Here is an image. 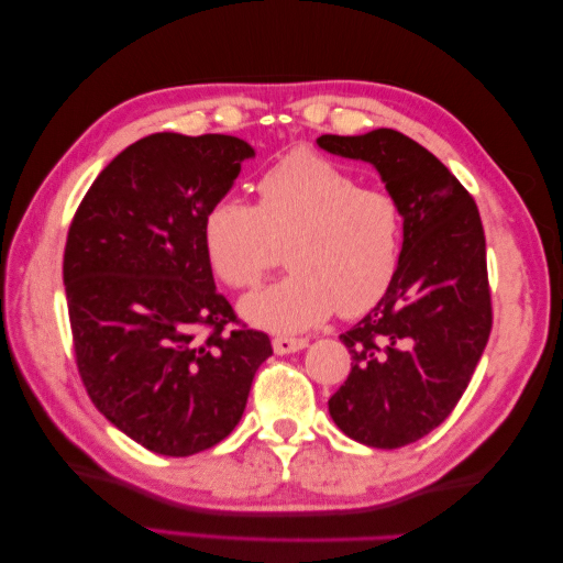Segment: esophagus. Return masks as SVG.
I'll return each instance as SVG.
<instances>
[{"instance_id": "34e87169", "label": "esophagus", "mask_w": 563, "mask_h": 563, "mask_svg": "<svg viewBox=\"0 0 563 563\" xmlns=\"http://www.w3.org/2000/svg\"><path fill=\"white\" fill-rule=\"evenodd\" d=\"M272 346L276 354H291L307 346V339H291V336H274Z\"/></svg>"}]
</instances>
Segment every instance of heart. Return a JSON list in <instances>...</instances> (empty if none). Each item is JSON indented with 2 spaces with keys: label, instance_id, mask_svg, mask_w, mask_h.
Masks as SVG:
<instances>
[{
  "label": "heart",
  "instance_id": "b5f03b06",
  "mask_svg": "<svg viewBox=\"0 0 563 563\" xmlns=\"http://www.w3.org/2000/svg\"><path fill=\"white\" fill-rule=\"evenodd\" d=\"M205 246L232 289H254L287 249L291 272L246 297L242 311L262 329L301 331L334 309L358 317L384 299L401 262L404 209L391 191L297 150L262 174L256 205L219 199L209 209Z\"/></svg>",
  "mask_w": 563,
  "mask_h": 563
}]
</instances>
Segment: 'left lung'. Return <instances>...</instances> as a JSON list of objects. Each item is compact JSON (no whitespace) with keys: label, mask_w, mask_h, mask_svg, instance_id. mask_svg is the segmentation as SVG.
I'll list each match as a JSON object with an SVG mask.
<instances>
[{"label":"left lung","mask_w":563,"mask_h":563,"mask_svg":"<svg viewBox=\"0 0 563 563\" xmlns=\"http://www.w3.org/2000/svg\"><path fill=\"white\" fill-rule=\"evenodd\" d=\"M331 154L379 169L404 209L399 272L384 299L344 331L352 372L329 399L358 444L399 449L444 421L466 391L492 334L486 239L464 184L409 136L374 129L321 134Z\"/></svg>","instance_id":"1"}]
</instances>
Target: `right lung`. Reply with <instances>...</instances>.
Here are the masks:
<instances>
[{"mask_svg":"<svg viewBox=\"0 0 563 563\" xmlns=\"http://www.w3.org/2000/svg\"><path fill=\"white\" fill-rule=\"evenodd\" d=\"M227 134H152L79 201L64 289L81 384L136 444L191 456L232 434L272 356L214 287L205 219L252 159Z\"/></svg>","mask_w":563,"mask_h":563,"instance_id":"right-lung-1","label":"right lung"}]
</instances>
